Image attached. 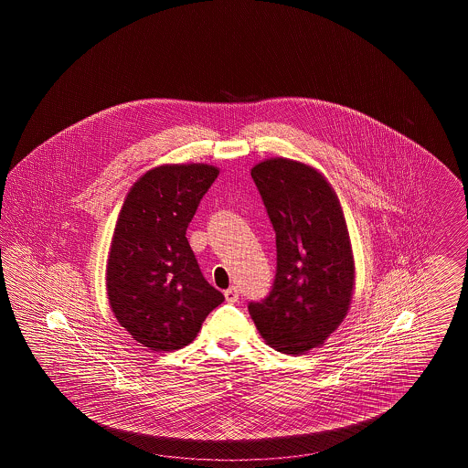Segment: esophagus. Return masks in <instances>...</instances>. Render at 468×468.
Returning <instances> with one entry per match:
<instances>
[{
	"label": "esophagus",
	"instance_id": "obj_1",
	"mask_svg": "<svg viewBox=\"0 0 468 468\" xmlns=\"http://www.w3.org/2000/svg\"><path fill=\"white\" fill-rule=\"evenodd\" d=\"M224 296H226V302H229V303H235V302H239L240 290H239L237 286H231V288H228V290L224 291Z\"/></svg>",
	"mask_w": 468,
	"mask_h": 468
}]
</instances>
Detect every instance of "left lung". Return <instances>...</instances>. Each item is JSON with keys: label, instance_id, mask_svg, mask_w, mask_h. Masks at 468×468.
I'll list each match as a JSON object with an SVG mask.
<instances>
[{"label": "left lung", "instance_id": "1", "mask_svg": "<svg viewBox=\"0 0 468 468\" xmlns=\"http://www.w3.org/2000/svg\"><path fill=\"white\" fill-rule=\"evenodd\" d=\"M275 231L271 290L249 314L268 344L286 355L321 346L346 317L355 263L342 208L314 168L268 159L250 172Z\"/></svg>", "mask_w": 468, "mask_h": 468}]
</instances>
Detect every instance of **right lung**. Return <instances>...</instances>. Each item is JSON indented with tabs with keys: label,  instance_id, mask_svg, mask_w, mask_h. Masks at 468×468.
Wrapping results in <instances>:
<instances>
[{
	"label": "right lung",
	"instance_id": "obj_1",
	"mask_svg": "<svg viewBox=\"0 0 468 468\" xmlns=\"http://www.w3.org/2000/svg\"><path fill=\"white\" fill-rule=\"evenodd\" d=\"M219 176L208 165H166L140 178L119 214L107 292L121 326L153 351L195 340L224 302L207 282L186 239L203 195Z\"/></svg>",
	"mask_w": 468,
	"mask_h": 468
}]
</instances>
